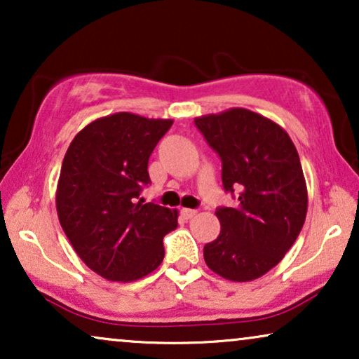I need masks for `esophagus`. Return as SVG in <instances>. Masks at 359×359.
I'll list each match as a JSON object with an SVG mask.
<instances>
[{"label":"esophagus","mask_w":359,"mask_h":359,"mask_svg":"<svg viewBox=\"0 0 359 359\" xmlns=\"http://www.w3.org/2000/svg\"><path fill=\"white\" fill-rule=\"evenodd\" d=\"M196 215V209H181V217L183 219H193Z\"/></svg>","instance_id":"esophagus-1"}]
</instances>
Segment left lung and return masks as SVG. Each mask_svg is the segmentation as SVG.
<instances>
[{
    "mask_svg": "<svg viewBox=\"0 0 359 359\" xmlns=\"http://www.w3.org/2000/svg\"><path fill=\"white\" fill-rule=\"evenodd\" d=\"M222 161L225 193L233 208L215 210L220 233L204 245L205 264L237 283L253 281L281 262L307 214L301 160L286 130L248 109L194 119Z\"/></svg>",
    "mask_w": 359,
    "mask_h": 359,
    "instance_id": "8db88e82",
    "label": "left lung"
}]
</instances>
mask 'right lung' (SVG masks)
I'll use <instances>...</instances> for the list:
<instances>
[{"label":"right lung","mask_w":359,"mask_h":359,"mask_svg":"<svg viewBox=\"0 0 359 359\" xmlns=\"http://www.w3.org/2000/svg\"><path fill=\"white\" fill-rule=\"evenodd\" d=\"M173 121L117 112L91 122L68 147L57 188L63 232L88 268L129 283L163 262V237L178 214L144 204L149 158Z\"/></svg>","instance_id":"1"}]
</instances>
